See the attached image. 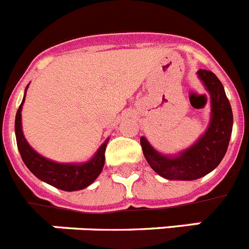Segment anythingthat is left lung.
I'll return each mask as SVG.
<instances>
[{
  "label": "left lung",
  "mask_w": 249,
  "mask_h": 249,
  "mask_svg": "<svg viewBox=\"0 0 249 249\" xmlns=\"http://www.w3.org/2000/svg\"><path fill=\"white\" fill-rule=\"evenodd\" d=\"M198 78L211 94V122L204 135L193 146L177 156H163L141 137L147 162L160 177L176 181H193L212 172L221 163L232 135L233 113L223 85L213 72L199 70Z\"/></svg>",
  "instance_id": "obj_1"
}]
</instances>
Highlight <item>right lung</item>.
<instances>
[{"label": "right lung", "mask_w": 249, "mask_h": 249, "mask_svg": "<svg viewBox=\"0 0 249 249\" xmlns=\"http://www.w3.org/2000/svg\"><path fill=\"white\" fill-rule=\"evenodd\" d=\"M25 97L22 100V103L19 105L18 111L16 113L15 132H16L19 155H21L22 160L25 162L26 167L41 181L56 187L58 190L72 192V191H80L89 187L102 172V168L105 166V151L108 140H106L105 143L96 152V155L85 163H57L54 160H51L38 155L28 144L23 136V132H22L21 111L22 105L25 102Z\"/></svg>", "instance_id": "obj_1"}]
</instances>
